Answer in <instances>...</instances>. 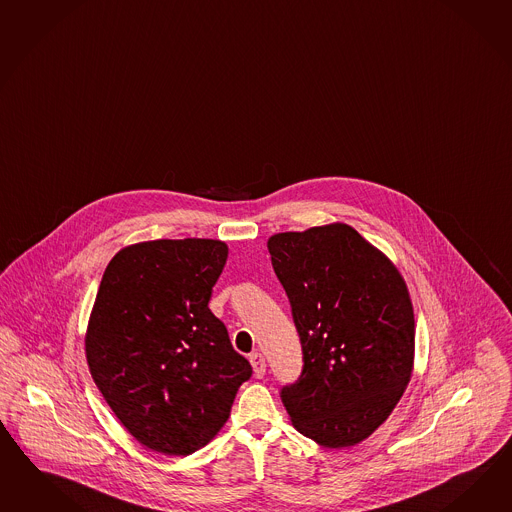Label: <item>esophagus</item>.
Segmentation results:
<instances>
[{
    "label": "esophagus",
    "mask_w": 512,
    "mask_h": 512,
    "mask_svg": "<svg viewBox=\"0 0 512 512\" xmlns=\"http://www.w3.org/2000/svg\"><path fill=\"white\" fill-rule=\"evenodd\" d=\"M249 361H251V367H253V374H255L257 378H263L264 373H266V360H264L263 354H261V352L251 354Z\"/></svg>",
    "instance_id": "obj_1"
}]
</instances>
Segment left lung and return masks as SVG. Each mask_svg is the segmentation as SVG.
<instances>
[{"instance_id": "1", "label": "left lung", "mask_w": 512, "mask_h": 512, "mask_svg": "<svg viewBox=\"0 0 512 512\" xmlns=\"http://www.w3.org/2000/svg\"><path fill=\"white\" fill-rule=\"evenodd\" d=\"M291 300L304 371L283 387L292 427L328 449L367 440L414 373V305L393 261L333 221L266 242Z\"/></svg>"}]
</instances>
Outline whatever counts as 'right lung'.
<instances>
[{"label": "right lung", "instance_id": "obj_1", "mask_svg": "<svg viewBox=\"0 0 512 512\" xmlns=\"http://www.w3.org/2000/svg\"><path fill=\"white\" fill-rule=\"evenodd\" d=\"M229 248L214 238L149 240L111 259L85 358L111 412L141 445L188 456L227 423L251 365L208 309Z\"/></svg>", "mask_w": 512, "mask_h": 512}]
</instances>
